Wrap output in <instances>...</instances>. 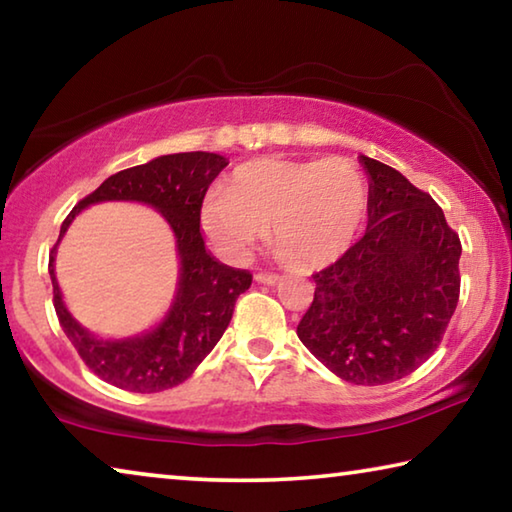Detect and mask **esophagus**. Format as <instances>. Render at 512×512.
Segmentation results:
<instances>
[{
	"label": "esophagus",
	"mask_w": 512,
	"mask_h": 512,
	"mask_svg": "<svg viewBox=\"0 0 512 512\" xmlns=\"http://www.w3.org/2000/svg\"><path fill=\"white\" fill-rule=\"evenodd\" d=\"M255 280H257L259 284H268V287H271V284H275L277 280H280V275H275V273H266V271H262V273H257V275H255Z\"/></svg>",
	"instance_id": "esophagus-1"
}]
</instances>
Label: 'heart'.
<instances>
[{
	"label": "heart",
	"instance_id": "1",
	"mask_svg": "<svg viewBox=\"0 0 512 512\" xmlns=\"http://www.w3.org/2000/svg\"><path fill=\"white\" fill-rule=\"evenodd\" d=\"M366 212V178L350 160L262 158L230 173L221 194L205 201L201 223L228 259H244L271 225L277 253L318 268L348 253Z\"/></svg>",
	"mask_w": 512,
	"mask_h": 512
}]
</instances>
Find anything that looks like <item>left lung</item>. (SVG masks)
Listing matches in <instances>:
<instances>
[{
  "mask_svg": "<svg viewBox=\"0 0 512 512\" xmlns=\"http://www.w3.org/2000/svg\"><path fill=\"white\" fill-rule=\"evenodd\" d=\"M359 160L370 176L366 235L311 275L298 339L336 377L379 386L411 375L443 341L461 293V239L400 171Z\"/></svg>",
  "mask_w": 512,
  "mask_h": 512,
  "instance_id": "left-lung-1",
  "label": "left lung"
}]
</instances>
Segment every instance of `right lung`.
Instances as JSON below:
<instances>
[{"label": "right lung", "mask_w": 512, "mask_h": 512, "mask_svg": "<svg viewBox=\"0 0 512 512\" xmlns=\"http://www.w3.org/2000/svg\"><path fill=\"white\" fill-rule=\"evenodd\" d=\"M228 167L223 155L194 151L160 155L140 167L115 173L67 214L60 237L74 216L92 203L137 201L158 210L176 237L180 280L173 305L162 323L142 336L103 341L92 336L69 314L54 273L56 246L49 255L58 323L79 352L85 366L99 379L131 393H160L192 375L230 325L237 298L253 275L216 262L205 248L201 207L207 187Z\"/></svg>", "instance_id": "right-lung-1"}]
</instances>
